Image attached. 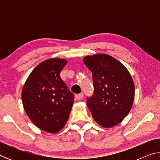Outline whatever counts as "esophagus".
Instances as JSON below:
<instances>
[{"instance_id":"esophagus-1","label":"esophagus","mask_w":160,"mask_h":160,"mask_svg":"<svg viewBox=\"0 0 160 160\" xmlns=\"http://www.w3.org/2000/svg\"><path fill=\"white\" fill-rule=\"evenodd\" d=\"M84 97V94L82 93H80V94H78L75 95V98L78 100H81L82 99H83Z\"/></svg>"}]
</instances>
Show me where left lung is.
<instances>
[{
	"label": "left lung",
	"mask_w": 160,
	"mask_h": 160,
	"mask_svg": "<svg viewBox=\"0 0 160 160\" xmlns=\"http://www.w3.org/2000/svg\"><path fill=\"white\" fill-rule=\"evenodd\" d=\"M84 63L92 72L94 94L87 99L94 120L103 128L120 123L135 99V85L128 69L108 54L86 56Z\"/></svg>",
	"instance_id": "8db88e82"
}]
</instances>
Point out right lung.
<instances>
[{
  "instance_id": "add662e5",
  "label": "right lung",
  "mask_w": 160,
  "mask_h": 160,
  "mask_svg": "<svg viewBox=\"0 0 160 160\" xmlns=\"http://www.w3.org/2000/svg\"><path fill=\"white\" fill-rule=\"evenodd\" d=\"M67 62L59 58L41 62L29 74L22 90L23 107L29 118L49 133L63 128L74 103L73 94L60 77Z\"/></svg>"
}]
</instances>
